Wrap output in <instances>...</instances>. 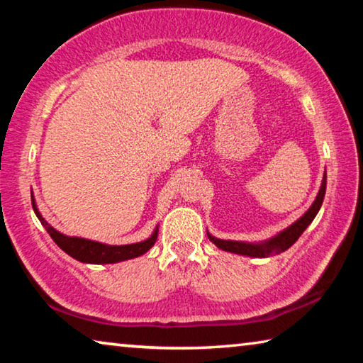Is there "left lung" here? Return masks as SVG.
Returning a JSON list of instances; mask_svg holds the SVG:
<instances>
[{
    "instance_id": "left-lung-1",
    "label": "left lung",
    "mask_w": 363,
    "mask_h": 363,
    "mask_svg": "<svg viewBox=\"0 0 363 363\" xmlns=\"http://www.w3.org/2000/svg\"><path fill=\"white\" fill-rule=\"evenodd\" d=\"M325 189H327V171H325V174H323L322 186L315 196V201L312 203L309 210H307L303 216L296 220V223H293L290 227H286L285 230H281L275 237L269 238L267 242L247 243V242L220 240V238L213 237L210 232H208V238H210V240L216 245L218 248L224 250V251H230V253H235V255H243V256H251V257H267L272 255H279V253H281V251L290 248L291 245L301 237V233L307 229V225L314 220V218L317 216V213H318V210H320V206L323 203Z\"/></svg>"
}]
</instances>
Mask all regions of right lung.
<instances>
[{
  "mask_svg": "<svg viewBox=\"0 0 363 363\" xmlns=\"http://www.w3.org/2000/svg\"><path fill=\"white\" fill-rule=\"evenodd\" d=\"M32 206L36 218L40 219V223L48 230L52 240L56 242L57 247L60 250H64L67 255L72 256L73 259H77L79 262L115 264L120 261L133 259V257H138L140 255L147 253V251L155 245L157 237H158V227L153 230L152 237L147 238V240L139 242V243H131V245H106V243H99L93 240H86V238H79V237H69L57 232L54 227H51L46 223V219L41 216L38 208H36L33 195H32Z\"/></svg>",
  "mask_w": 363,
  "mask_h": 363,
  "instance_id": "1",
  "label": "right lung"
}]
</instances>
